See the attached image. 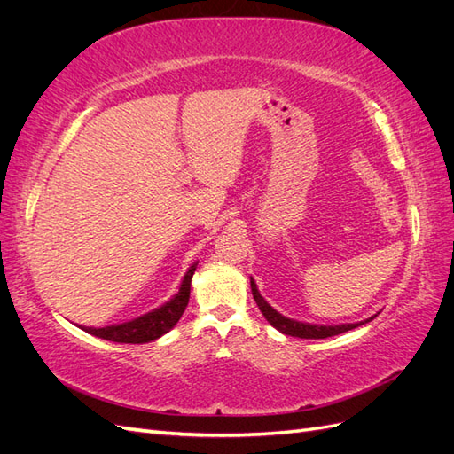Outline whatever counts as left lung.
Listing matches in <instances>:
<instances>
[{"mask_svg":"<svg viewBox=\"0 0 454 454\" xmlns=\"http://www.w3.org/2000/svg\"><path fill=\"white\" fill-rule=\"evenodd\" d=\"M250 284H252V294H254V299L255 303L259 307V310L263 312V316L267 318V322L277 327L278 332H282L284 335H292V337H299V339H327V337H333V335H339V333H345V332H350V329L358 327L365 322H371L375 318H369L365 322H360V324H342V325H314V324H303V322H297V320H292V318H286V316H282L280 312L274 310L267 301L261 297V294L257 292V286L254 282V278H250Z\"/></svg>","mask_w":454,"mask_h":454,"instance_id":"8db88e82","label":"left lung"}]
</instances>
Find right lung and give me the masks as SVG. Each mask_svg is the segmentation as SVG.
Returning <instances> with one entry per match:
<instances>
[{
    "instance_id": "right-lung-1",
    "label": "right lung",
    "mask_w": 454,
    "mask_h": 454,
    "mask_svg": "<svg viewBox=\"0 0 454 454\" xmlns=\"http://www.w3.org/2000/svg\"><path fill=\"white\" fill-rule=\"evenodd\" d=\"M197 263L191 265V269L184 277L180 292H177L167 305H162L160 309H155L153 312H147L140 316V318L125 322V324L106 325V327H83V329L94 337L114 340V342H130V345H142V342L155 340L164 333H168L170 329L177 324V320L182 318V314L189 303L191 278H193V274L197 270Z\"/></svg>"
}]
</instances>
